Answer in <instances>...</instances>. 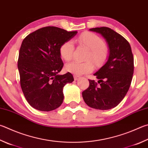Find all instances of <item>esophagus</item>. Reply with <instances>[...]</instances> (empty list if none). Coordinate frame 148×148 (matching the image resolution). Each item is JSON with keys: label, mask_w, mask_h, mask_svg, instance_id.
Returning <instances> with one entry per match:
<instances>
[{"label": "esophagus", "mask_w": 148, "mask_h": 148, "mask_svg": "<svg viewBox=\"0 0 148 148\" xmlns=\"http://www.w3.org/2000/svg\"><path fill=\"white\" fill-rule=\"evenodd\" d=\"M79 78V76H74V79L75 81H76V80H77Z\"/></svg>", "instance_id": "34e87169"}]
</instances>
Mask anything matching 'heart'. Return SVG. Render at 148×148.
<instances>
[{
	"label": "heart",
	"instance_id": "1",
	"mask_svg": "<svg viewBox=\"0 0 148 148\" xmlns=\"http://www.w3.org/2000/svg\"><path fill=\"white\" fill-rule=\"evenodd\" d=\"M76 41L78 44L84 45L89 49L85 60L86 62L72 61L65 65V70L69 72L81 75L87 74L94 70V65L91 60L96 65H101L106 60L107 56V45L104 40L97 34L92 32H86L77 37ZM74 50V44L71 40L64 42L60 47L61 58L66 61H70L72 58Z\"/></svg>",
	"mask_w": 148,
	"mask_h": 148
}]
</instances>
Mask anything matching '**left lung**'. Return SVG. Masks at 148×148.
I'll return each instance as SVG.
<instances>
[{"label":"left lung","mask_w":148,"mask_h":148,"mask_svg":"<svg viewBox=\"0 0 148 148\" xmlns=\"http://www.w3.org/2000/svg\"><path fill=\"white\" fill-rule=\"evenodd\" d=\"M100 34L109 45V56L105 65L94 74L100 85L88 79L89 86L82 92L85 103L100 110H108L119 105L130 88L134 72V58L129 42L108 27L91 28Z\"/></svg>","instance_id":"1"}]
</instances>
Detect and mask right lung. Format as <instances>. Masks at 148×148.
<instances>
[{"instance_id": "obj_1", "label": "right lung", "mask_w": 148, "mask_h": 148, "mask_svg": "<svg viewBox=\"0 0 148 148\" xmlns=\"http://www.w3.org/2000/svg\"><path fill=\"white\" fill-rule=\"evenodd\" d=\"M77 34L56 26L37 29L22 42L18 59L20 84L24 96L34 109L50 111L63 103V88L74 81L70 72L58 74L63 66L60 47Z\"/></svg>"}]
</instances>
